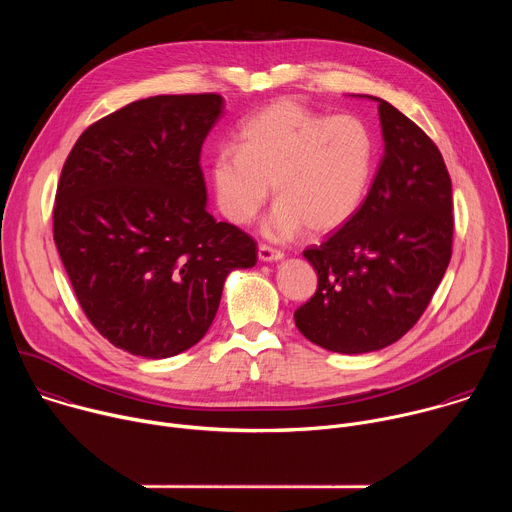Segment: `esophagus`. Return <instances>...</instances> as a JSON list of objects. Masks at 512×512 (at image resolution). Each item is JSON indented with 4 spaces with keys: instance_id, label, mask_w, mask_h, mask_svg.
<instances>
[{
    "instance_id": "obj_1",
    "label": "esophagus",
    "mask_w": 512,
    "mask_h": 512,
    "mask_svg": "<svg viewBox=\"0 0 512 512\" xmlns=\"http://www.w3.org/2000/svg\"><path fill=\"white\" fill-rule=\"evenodd\" d=\"M259 259L261 261H279V259H283V251H279V249H275L271 245L261 243L259 245Z\"/></svg>"
}]
</instances>
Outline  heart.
<instances>
[{
  "mask_svg": "<svg viewBox=\"0 0 512 512\" xmlns=\"http://www.w3.org/2000/svg\"><path fill=\"white\" fill-rule=\"evenodd\" d=\"M377 166L371 127L356 115H326L279 99L251 115L235 145L218 148L210 178L218 210L247 225L265 206L271 184L277 204L263 231L289 239L336 231L358 212Z\"/></svg>",
  "mask_w": 512,
  "mask_h": 512,
  "instance_id": "obj_1",
  "label": "heart"
}]
</instances>
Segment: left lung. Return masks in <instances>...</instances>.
Returning a JSON list of instances; mask_svg holds the SVG:
<instances>
[{"label":"left lung","instance_id":"left-lung-1","mask_svg":"<svg viewBox=\"0 0 512 512\" xmlns=\"http://www.w3.org/2000/svg\"><path fill=\"white\" fill-rule=\"evenodd\" d=\"M379 101L385 139L373 186L358 212L304 257L316 294L294 312L314 344L362 354L407 334L452 259V180L437 145L391 103Z\"/></svg>","mask_w":512,"mask_h":512}]
</instances>
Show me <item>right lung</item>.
<instances>
[{
	"label": "right lung",
	"instance_id": "add662e5",
	"mask_svg": "<svg viewBox=\"0 0 512 512\" xmlns=\"http://www.w3.org/2000/svg\"><path fill=\"white\" fill-rule=\"evenodd\" d=\"M216 93L133 101L70 150L52 210L54 243L97 332L143 358H168L210 328L233 269L257 243L206 210L202 143Z\"/></svg>",
	"mask_w": 512,
	"mask_h": 512
}]
</instances>
